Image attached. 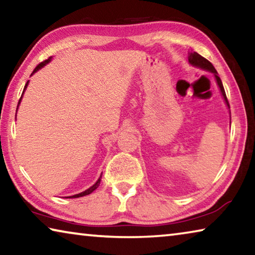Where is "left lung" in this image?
<instances>
[{"label":"left lung","instance_id":"8db88e82","mask_svg":"<svg viewBox=\"0 0 255 255\" xmlns=\"http://www.w3.org/2000/svg\"><path fill=\"white\" fill-rule=\"evenodd\" d=\"M188 59H189V63L192 64V65L198 66V67H201V68H204V70H208V71L214 73L215 77H216V81H217V83H218V86H219V88H221V91H222L223 97H224V99H225V101L227 103L228 108H230V103H228L226 93H225V90H224V86H223V83H222V80H221V77L217 75V71L215 70V67L213 66V64H211L208 59H206L205 57H202L201 55L196 53V51H190L189 55H188Z\"/></svg>","mask_w":255,"mask_h":255}]
</instances>
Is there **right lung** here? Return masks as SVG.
<instances>
[{
	"label": "right lung",
	"instance_id": "add662e5",
	"mask_svg": "<svg viewBox=\"0 0 255 255\" xmlns=\"http://www.w3.org/2000/svg\"><path fill=\"white\" fill-rule=\"evenodd\" d=\"M49 60H50V57H49L48 59L44 60V62H41L40 64H38V65H37L36 67H34V70H33V72L31 73V74H33L34 72H37L38 70H39V68H41V67L44 66V65H46V64L48 63ZM27 85H28V82H27V83H25V85H24V90H25V88H27ZM22 94H23V93H22ZM21 98H22V96H21ZM21 98H20V100H19V103H20V101H21ZM18 106H19V105H18ZM100 181H101V176H100V178H99V180L97 181L96 183H94V184L92 185L91 188H89L88 190H85V191H83V192L79 193V195H74V196H72V197H67V198H79V197H83V196H86V195H90V193L93 192L94 190H96V189L99 187V184H100Z\"/></svg>",
	"mask_w": 255,
	"mask_h": 255
}]
</instances>
